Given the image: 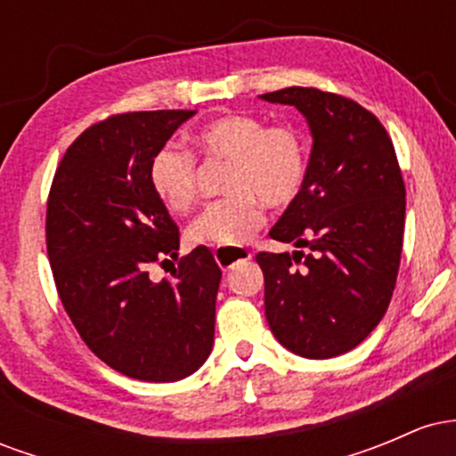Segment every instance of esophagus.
<instances>
[{"label":"esophagus","mask_w":456,"mask_h":456,"mask_svg":"<svg viewBox=\"0 0 456 456\" xmlns=\"http://www.w3.org/2000/svg\"><path fill=\"white\" fill-rule=\"evenodd\" d=\"M253 257V253L250 250H244V248H216L214 250V259H216V264L221 265V268H232V265L238 264V261H246Z\"/></svg>","instance_id":"obj_1"}]
</instances>
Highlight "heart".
Masks as SVG:
<instances>
[{
    "label": "heart",
    "mask_w": 456,
    "mask_h": 456,
    "mask_svg": "<svg viewBox=\"0 0 456 456\" xmlns=\"http://www.w3.org/2000/svg\"><path fill=\"white\" fill-rule=\"evenodd\" d=\"M192 141L208 159L232 160L229 197L210 203L188 227V240L206 246H240L264 224V206L282 210L300 195L308 145L294 124H268L255 115L227 113L199 126ZM150 186L162 206L184 216L197 203V160L165 145L150 162Z\"/></svg>",
    "instance_id": "b5f03b06"
}]
</instances>
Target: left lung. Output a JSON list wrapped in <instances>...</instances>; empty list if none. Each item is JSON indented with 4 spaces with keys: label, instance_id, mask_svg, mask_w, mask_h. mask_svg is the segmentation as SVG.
Returning a JSON list of instances; mask_svg holds the SVG:
<instances>
[{
    "label": "left lung",
    "instance_id": "1",
    "mask_svg": "<svg viewBox=\"0 0 456 456\" xmlns=\"http://www.w3.org/2000/svg\"><path fill=\"white\" fill-rule=\"evenodd\" d=\"M261 98L294 104L313 133L300 195L270 232L300 250L255 257L264 272L265 319L289 352L334 358L362 343L388 311L403 250L405 182L384 124L352 98L317 87Z\"/></svg>",
    "mask_w": 456,
    "mask_h": 456
}]
</instances>
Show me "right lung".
Wrapping results in <instances>:
<instances>
[{
    "instance_id": "right-lung-1",
    "label": "right lung",
    "mask_w": 456,
    "mask_h": 456,
    "mask_svg": "<svg viewBox=\"0 0 456 456\" xmlns=\"http://www.w3.org/2000/svg\"><path fill=\"white\" fill-rule=\"evenodd\" d=\"M195 111L109 115L72 141L46 199V253L61 305L104 364L141 381L184 379L208 360L223 272L206 246L177 259L180 232L150 162Z\"/></svg>"
}]
</instances>
